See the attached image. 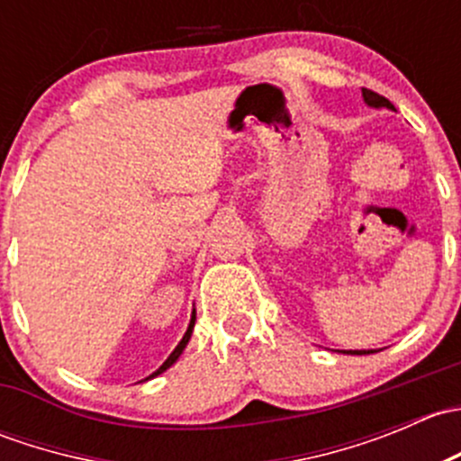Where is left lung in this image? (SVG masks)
<instances>
[{
    "mask_svg": "<svg viewBox=\"0 0 461 461\" xmlns=\"http://www.w3.org/2000/svg\"><path fill=\"white\" fill-rule=\"evenodd\" d=\"M361 93H364V100L368 102L370 106H376V109H379V106H388V109H393V104H390V100L388 97H384V95H379V93H375V91H370V88H361ZM352 352V350H350ZM368 352H373V350H368ZM352 355H366V350H355L352 352Z\"/></svg>",
    "mask_w": 461,
    "mask_h": 461,
    "instance_id": "8db88e82",
    "label": "left lung"
}]
</instances>
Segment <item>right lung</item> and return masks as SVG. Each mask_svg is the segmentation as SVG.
Returning <instances> with one entry per match:
<instances>
[{
  "label": "right lung",
  "mask_w": 461,
  "mask_h": 461,
  "mask_svg": "<svg viewBox=\"0 0 461 461\" xmlns=\"http://www.w3.org/2000/svg\"><path fill=\"white\" fill-rule=\"evenodd\" d=\"M194 323H196V312H194V317H192V321H189V328H187V332H185L183 341H180V343H178V346H176V350H174V352H171V355H169V359H167V361H165V364H162V366H160V368H158V370H156V373H153V375H149V376H147V379H151V376H158V375H160V373H165V370H167V368H169V366H174V364H176V359H178V357H180V355H183L185 346H187V343H189V337H192V330H194Z\"/></svg>",
  "instance_id": "right-lung-1"
}]
</instances>
